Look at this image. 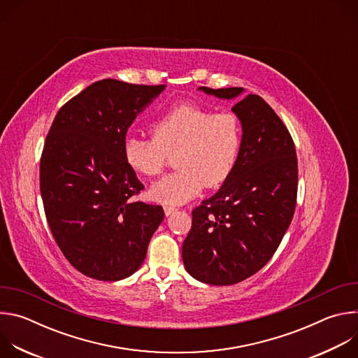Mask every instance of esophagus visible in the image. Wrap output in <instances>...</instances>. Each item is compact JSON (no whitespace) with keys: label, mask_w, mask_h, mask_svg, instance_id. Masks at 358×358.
I'll return each instance as SVG.
<instances>
[{"label":"esophagus","mask_w":358,"mask_h":358,"mask_svg":"<svg viewBox=\"0 0 358 358\" xmlns=\"http://www.w3.org/2000/svg\"><path fill=\"white\" fill-rule=\"evenodd\" d=\"M174 211H177L174 207H170V206H166L164 207V214L169 217V215H171Z\"/></svg>","instance_id":"1"}]
</instances>
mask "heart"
I'll list each match as a JSON object with an SVG mask.
<instances>
[{
  "mask_svg": "<svg viewBox=\"0 0 358 358\" xmlns=\"http://www.w3.org/2000/svg\"><path fill=\"white\" fill-rule=\"evenodd\" d=\"M151 137L127 136L123 141L126 164L140 176L163 171L174 155L177 171L152 184L150 196L180 206L196 196L203 185H221L232 174L242 145V126L236 115L218 112L192 101L167 109L151 123Z\"/></svg>",
  "mask_w": 358,
  "mask_h": 358,
  "instance_id": "heart-1",
  "label": "heart"
}]
</instances>
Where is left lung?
Wrapping results in <instances>:
<instances>
[{
    "instance_id": "obj_1",
    "label": "left lung",
    "mask_w": 358,
    "mask_h": 358,
    "mask_svg": "<svg viewBox=\"0 0 358 358\" xmlns=\"http://www.w3.org/2000/svg\"><path fill=\"white\" fill-rule=\"evenodd\" d=\"M235 99L242 87H199ZM242 145L232 174L220 191L192 210L182 262L199 282L227 286L261 271L273 257L296 208L297 157L293 138L258 94L236 101Z\"/></svg>"
}]
</instances>
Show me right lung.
<instances>
[{
    "label": "right lung",
    "mask_w": 358,
    "mask_h": 358,
    "mask_svg": "<svg viewBox=\"0 0 358 358\" xmlns=\"http://www.w3.org/2000/svg\"><path fill=\"white\" fill-rule=\"evenodd\" d=\"M164 87L94 82L49 129L39 164L46 221L68 262L87 278L116 282L134 273L164 218L162 206L130 201L144 185L123 157L127 129Z\"/></svg>",
    "instance_id": "obj_1"
}]
</instances>
